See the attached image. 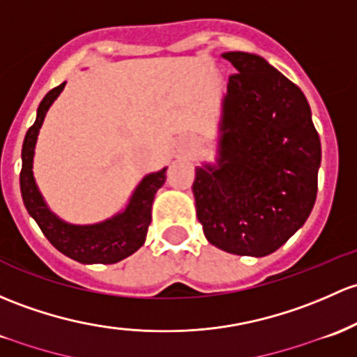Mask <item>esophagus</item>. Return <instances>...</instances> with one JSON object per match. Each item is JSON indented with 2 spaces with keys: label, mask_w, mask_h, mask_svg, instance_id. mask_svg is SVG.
I'll return each instance as SVG.
<instances>
[{
  "label": "esophagus",
  "mask_w": 357,
  "mask_h": 357,
  "mask_svg": "<svg viewBox=\"0 0 357 357\" xmlns=\"http://www.w3.org/2000/svg\"><path fill=\"white\" fill-rule=\"evenodd\" d=\"M186 150H188V147H186V149H185V152H186Z\"/></svg>",
  "instance_id": "obj_1"
}]
</instances>
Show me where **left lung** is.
Instances as JSON below:
<instances>
[{
	"label": "left lung",
	"instance_id": "left-lung-1",
	"mask_svg": "<svg viewBox=\"0 0 357 357\" xmlns=\"http://www.w3.org/2000/svg\"><path fill=\"white\" fill-rule=\"evenodd\" d=\"M229 77L217 166L197 167V217L210 245L267 257L310 217L320 137L305 93L261 56L224 52Z\"/></svg>",
	"mask_w": 357,
	"mask_h": 357
}]
</instances>
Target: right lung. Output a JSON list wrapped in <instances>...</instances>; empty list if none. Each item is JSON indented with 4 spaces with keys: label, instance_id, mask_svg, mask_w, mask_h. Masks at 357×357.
<instances>
[{
    "label": "right lung",
    "instance_id": "add662e5",
    "mask_svg": "<svg viewBox=\"0 0 357 357\" xmlns=\"http://www.w3.org/2000/svg\"><path fill=\"white\" fill-rule=\"evenodd\" d=\"M65 85L66 82H63L61 85L46 93L37 109L36 123L30 126L25 135L20 171L22 198H24L25 208L33 217L44 236L63 255L80 261V264H116V261H121L123 258L133 255L145 243L150 220H152L153 198H155L157 190L166 181L167 167L145 176L131 195L126 208L104 222L92 224V226H75V224H68L56 217L47 208L43 195L37 190L32 162L37 135H39L40 126L46 118V112L56 100V97L65 89Z\"/></svg>",
    "mask_w": 357,
    "mask_h": 357
}]
</instances>
